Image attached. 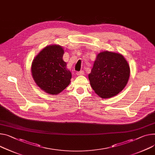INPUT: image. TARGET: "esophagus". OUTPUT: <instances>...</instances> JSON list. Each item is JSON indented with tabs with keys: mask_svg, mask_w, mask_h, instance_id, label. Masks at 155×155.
Instances as JSON below:
<instances>
[{
	"mask_svg": "<svg viewBox=\"0 0 155 155\" xmlns=\"http://www.w3.org/2000/svg\"><path fill=\"white\" fill-rule=\"evenodd\" d=\"M77 75L78 76H81V75H83L84 74V72L83 71H78V72L76 73Z\"/></svg>",
	"mask_w": 155,
	"mask_h": 155,
	"instance_id": "1",
	"label": "esophagus"
}]
</instances>
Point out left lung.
<instances>
[{
    "mask_svg": "<svg viewBox=\"0 0 155 155\" xmlns=\"http://www.w3.org/2000/svg\"><path fill=\"white\" fill-rule=\"evenodd\" d=\"M130 73L129 65L122 54L106 51L97 54L89 79L99 96L110 98L124 89Z\"/></svg>",
    "mask_w": 155,
    "mask_h": 155,
    "instance_id": "left-lung-1",
    "label": "left lung"
}]
</instances>
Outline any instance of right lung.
Returning <instances> with one entry per match:
<instances>
[{"label":"right lung","instance_id":"right-lung-1","mask_svg":"<svg viewBox=\"0 0 155 155\" xmlns=\"http://www.w3.org/2000/svg\"><path fill=\"white\" fill-rule=\"evenodd\" d=\"M64 50L59 45L45 47L35 58L31 73L36 84L46 93L58 94L69 84L71 73L63 59Z\"/></svg>","mask_w":155,"mask_h":155}]
</instances>
